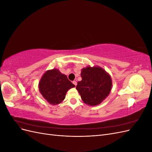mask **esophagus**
I'll return each instance as SVG.
<instances>
[{
  "label": "esophagus",
  "mask_w": 152,
  "mask_h": 152,
  "mask_svg": "<svg viewBox=\"0 0 152 152\" xmlns=\"http://www.w3.org/2000/svg\"><path fill=\"white\" fill-rule=\"evenodd\" d=\"M73 84H74L75 86H77V82L75 81V80H74V81H73Z\"/></svg>",
  "instance_id": "1"
}]
</instances>
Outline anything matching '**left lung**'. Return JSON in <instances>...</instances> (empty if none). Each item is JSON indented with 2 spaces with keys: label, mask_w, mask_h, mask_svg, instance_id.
<instances>
[{
  "label": "left lung",
  "mask_w": 152,
  "mask_h": 152,
  "mask_svg": "<svg viewBox=\"0 0 152 152\" xmlns=\"http://www.w3.org/2000/svg\"><path fill=\"white\" fill-rule=\"evenodd\" d=\"M82 80L76 89L84 103L90 106L98 105L107 97L112 89L111 77L99 66H87L82 69Z\"/></svg>",
  "instance_id": "8db88e82"
}]
</instances>
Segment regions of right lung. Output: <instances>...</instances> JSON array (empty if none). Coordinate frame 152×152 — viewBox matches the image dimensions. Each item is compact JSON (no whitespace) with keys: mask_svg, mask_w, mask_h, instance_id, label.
Wrapping results in <instances>:
<instances>
[{"mask_svg":"<svg viewBox=\"0 0 152 152\" xmlns=\"http://www.w3.org/2000/svg\"><path fill=\"white\" fill-rule=\"evenodd\" d=\"M75 85L58 69L49 70L41 78L39 89L44 98L53 105L61 103L65 98L67 91Z\"/></svg>","mask_w":152,"mask_h":152,"instance_id":"right-lung-1","label":"right lung"}]
</instances>
